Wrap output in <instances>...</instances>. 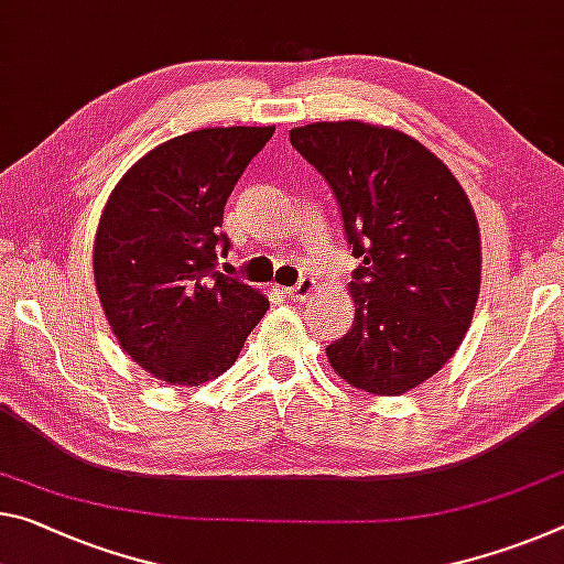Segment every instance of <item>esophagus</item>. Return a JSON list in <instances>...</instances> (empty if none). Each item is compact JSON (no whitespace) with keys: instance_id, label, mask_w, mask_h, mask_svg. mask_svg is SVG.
Instances as JSON below:
<instances>
[{"instance_id":"1","label":"esophagus","mask_w":564,"mask_h":564,"mask_svg":"<svg viewBox=\"0 0 564 564\" xmlns=\"http://www.w3.org/2000/svg\"><path fill=\"white\" fill-rule=\"evenodd\" d=\"M314 291H316V281L314 279H301L296 285L285 289V293H289L293 301H306L308 296H314Z\"/></svg>"}]
</instances>
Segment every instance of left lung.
<instances>
[{"label":"left lung","mask_w":564,"mask_h":564,"mask_svg":"<svg viewBox=\"0 0 564 564\" xmlns=\"http://www.w3.org/2000/svg\"><path fill=\"white\" fill-rule=\"evenodd\" d=\"M291 145L326 177L361 258L330 369L369 394H406L452 359L475 316L481 240L467 193L432 150L383 124L311 122Z\"/></svg>","instance_id":"left-lung-1"}]
</instances>
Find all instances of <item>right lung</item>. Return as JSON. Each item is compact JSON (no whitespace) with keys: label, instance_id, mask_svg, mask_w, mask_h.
<instances>
[{"label":"right lung","instance_id":"1","mask_svg":"<svg viewBox=\"0 0 564 564\" xmlns=\"http://www.w3.org/2000/svg\"><path fill=\"white\" fill-rule=\"evenodd\" d=\"M268 128H203L142 155L107 198L95 289L122 351L155 379L200 387L238 359L268 299L218 271L223 208Z\"/></svg>","mask_w":564,"mask_h":564}]
</instances>
